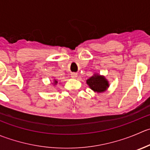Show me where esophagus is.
Instances as JSON below:
<instances>
[{
  "label": "esophagus",
  "instance_id": "obj_1",
  "mask_svg": "<svg viewBox=\"0 0 150 150\" xmlns=\"http://www.w3.org/2000/svg\"><path fill=\"white\" fill-rule=\"evenodd\" d=\"M77 76H78V74L75 73V72H73V73H71V77L72 78H76Z\"/></svg>",
  "mask_w": 150,
  "mask_h": 150
}]
</instances>
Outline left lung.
<instances>
[{"label": "left lung", "mask_w": 150, "mask_h": 150, "mask_svg": "<svg viewBox=\"0 0 150 150\" xmlns=\"http://www.w3.org/2000/svg\"><path fill=\"white\" fill-rule=\"evenodd\" d=\"M87 84L94 91L102 92L108 87V83L105 78L98 75H94L86 81Z\"/></svg>", "instance_id": "obj_1"}]
</instances>
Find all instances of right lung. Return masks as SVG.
Masks as SVG:
<instances>
[{"label":"right lung","instance_id":"right-lung-1","mask_svg":"<svg viewBox=\"0 0 150 150\" xmlns=\"http://www.w3.org/2000/svg\"><path fill=\"white\" fill-rule=\"evenodd\" d=\"M55 83V84H56V83H57V81H55V83Z\"/></svg>","mask_w":150,"mask_h":150}]
</instances>
